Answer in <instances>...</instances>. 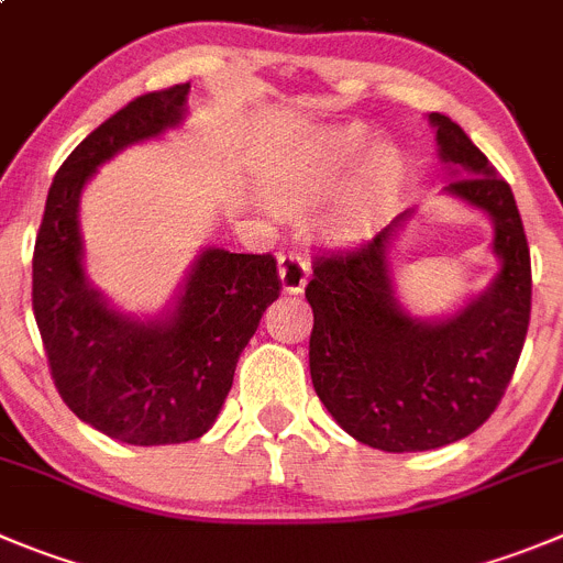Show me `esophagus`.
Wrapping results in <instances>:
<instances>
[{"instance_id": "34e87169", "label": "esophagus", "mask_w": 563, "mask_h": 563, "mask_svg": "<svg viewBox=\"0 0 563 563\" xmlns=\"http://www.w3.org/2000/svg\"><path fill=\"white\" fill-rule=\"evenodd\" d=\"M277 275H280L283 291L286 294H302L308 286V264L297 252H283L277 257Z\"/></svg>"}]
</instances>
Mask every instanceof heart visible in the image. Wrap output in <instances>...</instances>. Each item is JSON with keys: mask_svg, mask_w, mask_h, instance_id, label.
<instances>
[{"mask_svg": "<svg viewBox=\"0 0 563 563\" xmlns=\"http://www.w3.org/2000/svg\"><path fill=\"white\" fill-rule=\"evenodd\" d=\"M397 180L400 157L391 146H372V133L361 124H339L313 130L291 144L272 175L269 202L286 217H306L349 181L324 230L335 244L353 246L380 228Z\"/></svg>", "mask_w": 563, "mask_h": 563, "instance_id": "heart-1", "label": "heart"}]
</instances>
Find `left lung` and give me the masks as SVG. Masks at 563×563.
<instances>
[{
	"instance_id": "1",
	"label": "left lung",
	"mask_w": 563,
	"mask_h": 563,
	"mask_svg": "<svg viewBox=\"0 0 563 563\" xmlns=\"http://www.w3.org/2000/svg\"><path fill=\"white\" fill-rule=\"evenodd\" d=\"M448 169L441 194L486 213L497 275L448 317L400 302L394 257L417 210H402L364 250L319 257L311 380L330 417L361 444L422 453L475 433L503 400L530 322V252L511 186L444 113H428Z\"/></svg>"
}]
</instances>
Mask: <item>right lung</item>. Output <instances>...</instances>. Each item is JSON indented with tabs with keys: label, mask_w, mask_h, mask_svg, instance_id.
Wrapping results in <instances>:
<instances>
[{
	"label": "right lung",
	"mask_w": 563,
	"mask_h": 563,
	"mask_svg": "<svg viewBox=\"0 0 563 563\" xmlns=\"http://www.w3.org/2000/svg\"><path fill=\"white\" fill-rule=\"evenodd\" d=\"M191 86L144 93L99 124L63 161L33 252V311L52 377L86 424L124 444L199 439L217 422L235 364L280 297L272 255L202 246L155 317L115 308L86 272L80 197L97 169L188 115Z\"/></svg>",
	"instance_id": "add662e5"
}]
</instances>
